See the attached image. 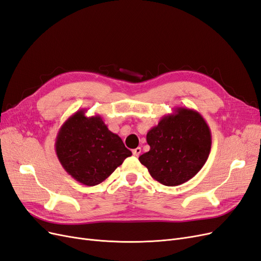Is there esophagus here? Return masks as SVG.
I'll use <instances>...</instances> for the list:
<instances>
[{
  "label": "esophagus",
  "mask_w": 261,
  "mask_h": 261,
  "mask_svg": "<svg viewBox=\"0 0 261 261\" xmlns=\"http://www.w3.org/2000/svg\"><path fill=\"white\" fill-rule=\"evenodd\" d=\"M140 153H141V148L140 147H137L136 149L133 150V154L135 156H138Z\"/></svg>",
  "instance_id": "obj_1"
}]
</instances>
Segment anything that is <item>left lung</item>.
Masks as SVG:
<instances>
[{
    "label": "left lung",
    "instance_id": "left-lung-1",
    "mask_svg": "<svg viewBox=\"0 0 261 261\" xmlns=\"http://www.w3.org/2000/svg\"><path fill=\"white\" fill-rule=\"evenodd\" d=\"M148 152L139 161L161 184L177 186L198 173L211 150V132L199 112L175 108L147 133Z\"/></svg>",
    "mask_w": 261,
    "mask_h": 261
}]
</instances>
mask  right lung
<instances>
[{
  "mask_svg": "<svg viewBox=\"0 0 261 261\" xmlns=\"http://www.w3.org/2000/svg\"><path fill=\"white\" fill-rule=\"evenodd\" d=\"M55 152L68 174L87 186L102 183L132 155L102 117L86 116L85 109L63 123L55 140Z\"/></svg>",
  "mask_w": 261,
  "mask_h": 261,
  "instance_id": "obj_1",
  "label": "right lung"
}]
</instances>
